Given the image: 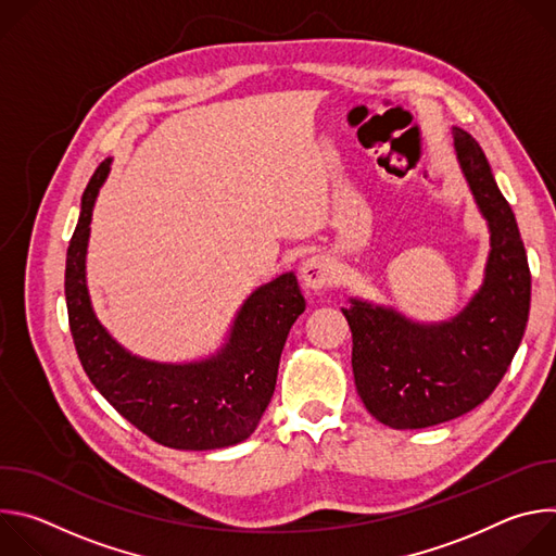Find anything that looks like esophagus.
<instances>
[{
  "label": "esophagus",
  "mask_w": 556,
  "mask_h": 556,
  "mask_svg": "<svg viewBox=\"0 0 556 556\" xmlns=\"http://www.w3.org/2000/svg\"><path fill=\"white\" fill-rule=\"evenodd\" d=\"M334 266L326 255H312L301 266V279L303 286L309 290H324L334 281Z\"/></svg>",
  "instance_id": "esophagus-1"
}]
</instances>
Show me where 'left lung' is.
Segmentation results:
<instances>
[{
	"instance_id": "1",
	"label": "left lung",
	"mask_w": 556,
	"mask_h": 556,
	"mask_svg": "<svg viewBox=\"0 0 556 556\" xmlns=\"http://www.w3.org/2000/svg\"><path fill=\"white\" fill-rule=\"evenodd\" d=\"M455 151L491 226L482 290L442 326H418L393 309L352 299V369L367 412L391 429H425L482 405L502 382L523 339L530 268L510 204L468 131L455 127Z\"/></svg>"
}]
</instances>
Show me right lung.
<instances>
[{
	"label": "right lung",
	"mask_w": 556,
	"mask_h": 556,
	"mask_svg": "<svg viewBox=\"0 0 556 556\" xmlns=\"http://www.w3.org/2000/svg\"><path fill=\"white\" fill-rule=\"evenodd\" d=\"M103 161L90 178L65 260V303L74 348L103 399L153 442L208 451L247 440L277 384L281 350L305 299L286 273L255 290L237 314L226 348L211 361L161 365L127 354L97 321L86 286V251Z\"/></svg>",
	"instance_id": "1"
}]
</instances>
